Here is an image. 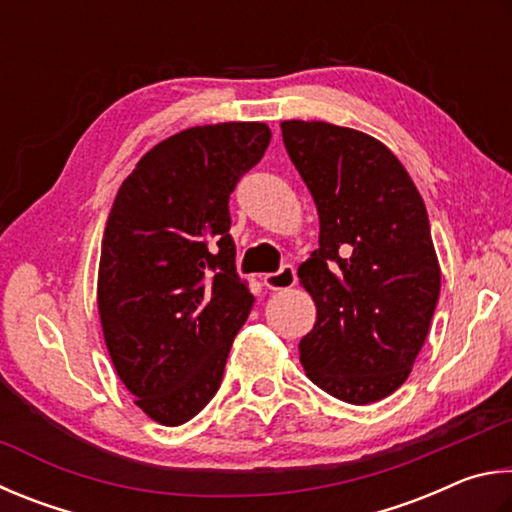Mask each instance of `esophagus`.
<instances>
[{
    "label": "esophagus",
    "instance_id": "1",
    "mask_svg": "<svg viewBox=\"0 0 512 512\" xmlns=\"http://www.w3.org/2000/svg\"><path fill=\"white\" fill-rule=\"evenodd\" d=\"M263 283H265V288H270V290H290L292 285L297 283V272H294L292 265H283L279 272L265 274Z\"/></svg>",
    "mask_w": 512,
    "mask_h": 512
}]
</instances>
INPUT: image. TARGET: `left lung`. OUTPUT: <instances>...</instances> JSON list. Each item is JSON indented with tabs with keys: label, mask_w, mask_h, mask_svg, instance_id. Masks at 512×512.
Masks as SVG:
<instances>
[{
	"label": "left lung",
	"mask_w": 512,
	"mask_h": 512,
	"mask_svg": "<svg viewBox=\"0 0 512 512\" xmlns=\"http://www.w3.org/2000/svg\"><path fill=\"white\" fill-rule=\"evenodd\" d=\"M281 130L319 213V249L299 267L317 306L301 364L330 396L378 402L409 378L441 294L425 202L369 134L326 121Z\"/></svg>",
	"instance_id": "1"
}]
</instances>
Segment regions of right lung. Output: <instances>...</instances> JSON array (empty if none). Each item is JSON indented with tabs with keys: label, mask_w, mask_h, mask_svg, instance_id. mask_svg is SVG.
Listing matches in <instances>:
<instances>
[{
	"label": "right lung",
	"mask_w": 512,
	"mask_h": 512,
	"mask_svg": "<svg viewBox=\"0 0 512 512\" xmlns=\"http://www.w3.org/2000/svg\"><path fill=\"white\" fill-rule=\"evenodd\" d=\"M265 123L197 125L157 143L107 215L98 315L143 414L177 427L220 389L254 297L236 272L229 195L263 159Z\"/></svg>",
	"instance_id": "1"
}]
</instances>
